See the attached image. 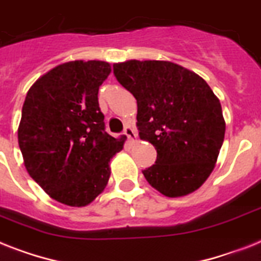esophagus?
<instances>
[{
    "label": "esophagus",
    "instance_id": "obj_1",
    "mask_svg": "<svg viewBox=\"0 0 261 261\" xmlns=\"http://www.w3.org/2000/svg\"><path fill=\"white\" fill-rule=\"evenodd\" d=\"M123 134L128 138V142H131V143L137 142V133L134 131V128H131V127H126L123 131Z\"/></svg>",
    "mask_w": 261,
    "mask_h": 261
}]
</instances>
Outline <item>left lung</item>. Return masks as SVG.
I'll list each match as a JSON object with an SVG mask.
<instances>
[{
    "label": "left lung",
    "mask_w": 261,
    "mask_h": 261,
    "mask_svg": "<svg viewBox=\"0 0 261 261\" xmlns=\"http://www.w3.org/2000/svg\"><path fill=\"white\" fill-rule=\"evenodd\" d=\"M118 82L137 99L142 141L156 150L155 165L143 170L166 197L197 190L215 169L225 120L219 97L201 76L164 60L114 64Z\"/></svg>",
    "instance_id": "8db88e82"
}]
</instances>
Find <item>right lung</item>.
<instances>
[{"label": "right lung", "mask_w": 261, "mask_h": 261, "mask_svg": "<svg viewBox=\"0 0 261 261\" xmlns=\"http://www.w3.org/2000/svg\"><path fill=\"white\" fill-rule=\"evenodd\" d=\"M111 73L100 60L57 65L33 83L22 106L18 146L32 178L57 202L86 206L109 184L126 138L105 130L97 92Z\"/></svg>", "instance_id": "1"}]
</instances>
